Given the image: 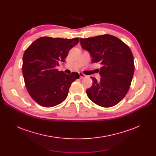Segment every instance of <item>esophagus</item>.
<instances>
[{"label": "esophagus", "mask_w": 156, "mask_h": 156, "mask_svg": "<svg viewBox=\"0 0 156 156\" xmlns=\"http://www.w3.org/2000/svg\"><path fill=\"white\" fill-rule=\"evenodd\" d=\"M79 76H80V79H83V78H84V77H86L87 75H85L84 74H83V73L80 72V73H79Z\"/></svg>", "instance_id": "34e87169"}]
</instances>
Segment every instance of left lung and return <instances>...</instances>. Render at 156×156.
I'll use <instances>...</instances> for the list:
<instances>
[{"mask_svg":"<svg viewBox=\"0 0 156 156\" xmlns=\"http://www.w3.org/2000/svg\"><path fill=\"white\" fill-rule=\"evenodd\" d=\"M82 48L101 64L100 81L87 90L88 98L98 105L111 107L119 103L128 91L134 73L133 56L129 48L118 37L104 34L80 39Z\"/></svg>","mask_w":156,"mask_h":156,"instance_id":"left-lung-1","label":"left lung"}]
</instances>
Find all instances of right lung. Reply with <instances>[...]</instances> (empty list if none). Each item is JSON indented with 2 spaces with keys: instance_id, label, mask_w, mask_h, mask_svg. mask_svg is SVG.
<instances>
[{
  "instance_id": "1",
  "label": "right lung",
  "mask_w": 156,
  "mask_h": 156,
  "mask_svg": "<svg viewBox=\"0 0 156 156\" xmlns=\"http://www.w3.org/2000/svg\"><path fill=\"white\" fill-rule=\"evenodd\" d=\"M79 37L64 39L41 37L28 48L23 57V74L31 98L45 107L57 105L66 99L72 83L79 78L59 72L56 66L65 62L69 50L77 45Z\"/></svg>"
}]
</instances>
